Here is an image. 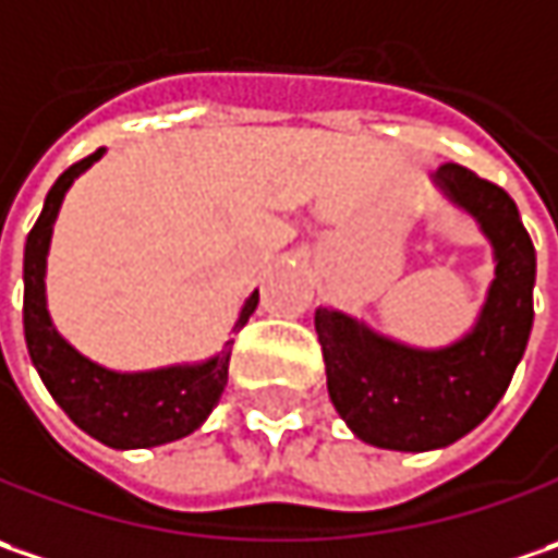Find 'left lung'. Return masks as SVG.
Listing matches in <instances>:
<instances>
[{
  "label": "left lung",
  "instance_id": "obj_1",
  "mask_svg": "<svg viewBox=\"0 0 558 558\" xmlns=\"http://www.w3.org/2000/svg\"><path fill=\"white\" fill-rule=\"evenodd\" d=\"M434 183L494 243L497 278L472 333L444 350H412L343 312H315L333 409L365 444L400 452L449 447L484 422L515 375L534 325L537 255L512 196L456 161Z\"/></svg>",
  "mask_w": 558,
  "mask_h": 558
}]
</instances>
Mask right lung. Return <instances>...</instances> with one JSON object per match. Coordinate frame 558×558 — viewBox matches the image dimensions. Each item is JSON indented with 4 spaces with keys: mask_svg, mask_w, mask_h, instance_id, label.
<instances>
[{
    "mask_svg": "<svg viewBox=\"0 0 558 558\" xmlns=\"http://www.w3.org/2000/svg\"><path fill=\"white\" fill-rule=\"evenodd\" d=\"M102 153L106 149H96L93 156L74 161L59 181L52 183L37 225L27 233L24 340H27V352L37 365L46 390L81 430L114 449L161 447V444L193 434L206 422L208 412L218 405L228 387L231 343L199 365H171L158 372L121 375L84 359L71 343H64V337H59L46 308V255H49L52 225L59 218L68 186ZM255 305H258V290L246 300L233 330H240L250 322Z\"/></svg>",
    "mask_w": 558,
    "mask_h": 558,
    "instance_id": "right-lung-1",
    "label": "right lung"
}]
</instances>
